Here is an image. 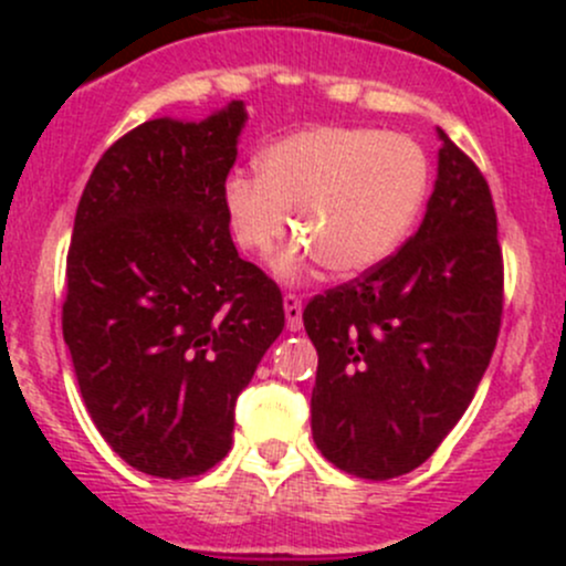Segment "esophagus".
Instances as JSON below:
<instances>
[{
  "label": "esophagus",
  "mask_w": 566,
  "mask_h": 566,
  "mask_svg": "<svg viewBox=\"0 0 566 566\" xmlns=\"http://www.w3.org/2000/svg\"><path fill=\"white\" fill-rule=\"evenodd\" d=\"M304 301H301L298 293H284V317H287V328L290 331H301L304 325Z\"/></svg>",
  "instance_id": "esophagus-1"
}]
</instances>
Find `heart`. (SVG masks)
<instances>
[{
    "label": "heart",
    "instance_id": "1",
    "mask_svg": "<svg viewBox=\"0 0 566 566\" xmlns=\"http://www.w3.org/2000/svg\"><path fill=\"white\" fill-rule=\"evenodd\" d=\"M430 182L424 150L410 136L380 128L301 130L260 156V177L232 175L224 202L241 249L268 256L295 227L298 249L279 260L298 276L317 260L339 276L384 262L408 235Z\"/></svg>",
    "mask_w": 566,
    "mask_h": 566
}]
</instances>
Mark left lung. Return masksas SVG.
Instances as JSON below:
<instances>
[{
	"mask_svg": "<svg viewBox=\"0 0 566 566\" xmlns=\"http://www.w3.org/2000/svg\"><path fill=\"white\" fill-rule=\"evenodd\" d=\"M438 180L419 232L361 276L306 304L317 350L312 436L358 479L402 476L471 405L504 315L493 193L438 130Z\"/></svg>",
	"mask_w": 566,
	"mask_h": 566,
	"instance_id": "1",
	"label": "left lung"
}]
</instances>
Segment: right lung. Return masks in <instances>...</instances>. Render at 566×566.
I'll return each instance as SVG.
<instances>
[{"label":"right lung","instance_id":"obj_1","mask_svg":"<svg viewBox=\"0 0 566 566\" xmlns=\"http://www.w3.org/2000/svg\"><path fill=\"white\" fill-rule=\"evenodd\" d=\"M243 123L241 101L202 123L147 119L78 199L62 336L104 441L150 476L227 458L238 394L284 328L282 290L230 238Z\"/></svg>","mask_w":566,"mask_h":566}]
</instances>
